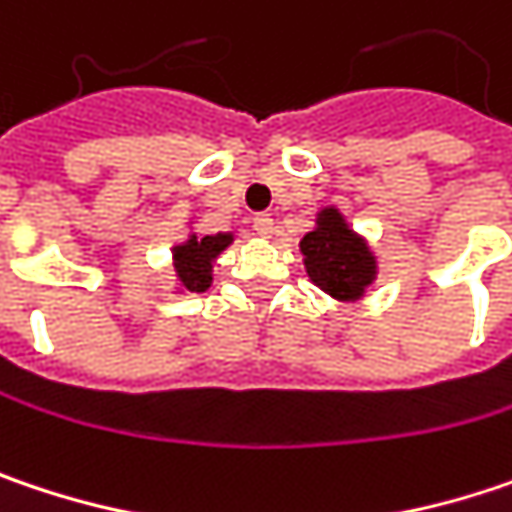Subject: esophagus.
I'll list each match as a JSON object with an SVG mask.
<instances>
[{
    "instance_id": "34e87169",
    "label": "esophagus",
    "mask_w": 512,
    "mask_h": 512,
    "mask_svg": "<svg viewBox=\"0 0 512 512\" xmlns=\"http://www.w3.org/2000/svg\"><path fill=\"white\" fill-rule=\"evenodd\" d=\"M253 230L262 238L274 236V218H271V215H256V218H253Z\"/></svg>"
}]
</instances>
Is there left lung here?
<instances>
[{
  "instance_id": "left-lung-1",
  "label": "left lung",
  "mask_w": 512,
  "mask_h": 512,
  "mask_svg": "<svg viewBox=\"0 0 512 512\" xmlns=\"http://www.w3.org/2000/svg\"><path fill=\"white\" fill-rule=\"evenodd\" d=\"M309 279L338 303H355L376 282L379 259L367 238L358 236L338 206H323L314 230L300 241Z\"/></svg>"
}]
</instances>
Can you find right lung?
I'll return each mask as SVG.
<instances>
[{"mask_svg": "<svg viewBox=\"0 0 512 512\" xmlns=\"http://www.w3.org/2000/svg\"><path fill=\"white\" fill-rule=\"evenodd\" d=\"M233 244V233H215V236H198L189 233L186 241L174 244L171 265L177 276V291L201 294L212 285V265L215 259Z\"/></svg>", "mask_w": 512, "mask_h": 512, "instance_id": "1", "label": "right lung"}]
</instances>
